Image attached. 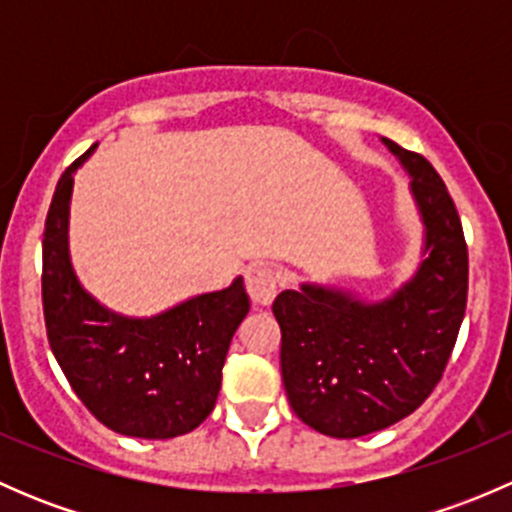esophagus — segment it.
I'll list each match as a JSON object with an SVG mask.
<instances>
[{"label": "esophagus", "instance_id": "esophagus-1", "mask_svg": "<svg viewBox=\"0 0 512 512\" xmlns=\"http://www.w3.org/2000/svg\"><path fill=\"white\" fill-rule=\"evenodd\" d=\"M245 287L252 302L260 304V307H267L275 299L277 287H280V277H277V272L270 265L255 262V265H250L245 270Z\"/></svg>", "mask_w": 512, "mask_h": 512}]
</instances>
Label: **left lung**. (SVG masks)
Returning <instances> with one entry per match:
<instances>
[{
    "mask_svg": "<svg viewBox=\"0 0 512 512\" xmlns=\"http://www.w3.org/2000/svg\"><path fill=\"white\" fill-rule=\"evenodd\" d=\"M411 173L426 257L391 299L302 285L277 294L289 406L309 428L359 438L414 414L446 371L468 299V247L446 183L426 158L386 141Z\"/></svg>",
    "mask_w": 512,
    "mask_h": 512,
    "instance_id": "1",
    "label": "left lung"
}]
</instances>
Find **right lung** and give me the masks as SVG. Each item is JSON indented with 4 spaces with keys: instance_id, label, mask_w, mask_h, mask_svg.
Returning a JSON list of instances; mask_svg holds the SVG:
<instances>
[{
    "instance_id": "add662e5",
    "label": "right lung",
    "mask_w": 512,
    "mask_h": 512,
    "mask_svg": "<svg viewBox=\"0 0 512 512\" xmlns=\"http://www.w3.org/2000/svg\"><path fill=\"white\" fill-rule=\"evenodd\" d=\"M61 173L41 242V304L49 347L86 409L111 431L148 441L198 428L220 394L232 334L250 312L242 277L151 319L108 312L76 280L66 225L74 170Z\"/></svg>"
}]
</instances>
